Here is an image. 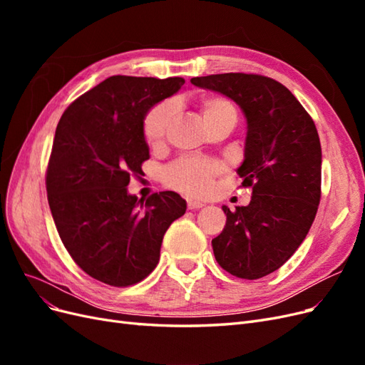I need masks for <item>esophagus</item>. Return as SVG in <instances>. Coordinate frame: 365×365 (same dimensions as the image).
Wrapping results in <instances>:
<instances>
[{
  "label": "esophagus",
  "mask_w": 365,
  "mask_h": 365,
  "mask_svg": "<svg viewBox=\"0 0 365 365\" xmlns=\"http://www.w3.org/2000/svg\"><path fill=\"white\" fill-rule=\"evenodd\" d=\"M187 207H189V210H196V208H202V207H204V202H200V201H195V200H187Z\"/></svg>",
  "instance_id": "1"
}]
</instances>
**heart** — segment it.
I'll return each instance as SVG.
<instances>
[{"label":"heart","mask_w":365,"mask_h":365,"mask_svg":"<svg viewBox=\"0 0 365 365\" xmlns=\"http://www.w3.org/2000/svg\"><path fill=\"white\" fill-rule=\"evenodd\" d=\"M200 109L205 125L210 128L222 120L237 118L236 108L224 97H204ZM175 115V108L170 102H163L153 106L143 123V134L149 145L155 146L164 140ZM220 172V165L215 161L200 158H181L165 168L163 172L164 182L172 189L185 195L202 196L213 185V176Z\"/></svg>","instance_id":"b5f03b06"}]
</instances>
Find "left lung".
Masks as SVG:
<instances>
[{
  "instance_id": "1",
  "label": "left lung",
  "mask_w": 365,
  "mask_h": 365,
  "mask_svg": "<svg viewBox=\"0 0 365 365\" xmlns=\"http://www.w3.org/2000/svg\"><path fill=\"white\" fill-rule=\"evenodd\" d=\"M195 86L231 98L247 118L237 173L248 205L230 212L212 240L217 263L239 279L264 277L288 260L311 228L322 197V145L311 118L280 82L259 74L193 77Z\"/></svg>"
}]
</instances>
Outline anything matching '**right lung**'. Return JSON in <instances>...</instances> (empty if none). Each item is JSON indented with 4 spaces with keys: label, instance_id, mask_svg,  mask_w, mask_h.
<instances>
[{
    "label": "right lung",
    "instance_id": "obj_1",
    "mask_svg": "<svg viewBox=\"0 0 365 365\" xmlns=\"http://www.w3.org/2000/svg\"><path fill=\"white\" fill-rule=\"evenodd\" d=\"M184 82L108 77L59 120L46 178L48 205L70 256L98 282L121 288L146 279L164 233L185 213L178 193H153L145 202L126 189L130 173L149 160L146 114Z\"/></svg>",
    "mask_w": 365,
    "mask_h": 365
}]
</instances>
